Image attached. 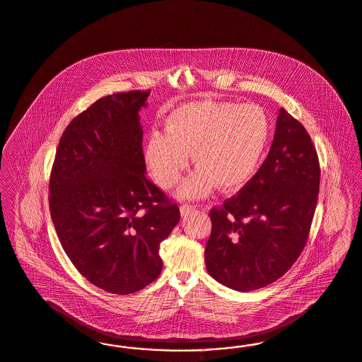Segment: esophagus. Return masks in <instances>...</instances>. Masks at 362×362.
I'll use <instances>...</instances> for the list:
<instances>
[{
    "label": "esophagus",
    "instance_id": "obj_1",
    "mask_svg": "<svg viewBox=\"0 0 362 362\" xmlns=\"http://www.w3.org/2000/svg\"><path fill=\"white\" fill-rule=\"evenodd\" d=\"M194 211H195V206H191V204H187V203L180 204V214H182V216H187V215L192 214Z\"/></svg>",
    "mask_w": 362,
    "mask_h": 362
}]
</instances>
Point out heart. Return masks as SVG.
I'll use <instances>...</instances> for the list:
<instances>
[{
    "instance_id": "heart-1",
    "label": "heart",
    "mask_w": 362,
    "mask_h": 362,
    "mask_svg": "<svg viewBox=\"0 0 362 362\" xmlns=\"http://www.w3.org/2000/svg\"><path fill=\"white\" fill-rule=\"evenodd\" d=\"M272 136V122L262 107L221 101H194L175 108L164 134H152L146 162L158 186H175L192 153L198 168L179 194L200 199L216 186L223 191L243 187L257 173Z\"/></svg>"
}]
</instances>
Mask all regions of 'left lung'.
<instances>
[{"mask_svg": "<svg viewBox=\"0 0 362 362\" xmlns=\"http://www.w3.org/2000/svg\"><path fill=\"white\" fill-rule=\"evenodd\" d=\"M320 162L305 127L285 108L258 173L210 211L204 250L209 274L238 291L273 284L298 259L320 191Z\"/></svg>", "mask_w": 362, "mask_h": 362, "instance_id": "left-lung-1", "label": "left lung"}]
</instances>
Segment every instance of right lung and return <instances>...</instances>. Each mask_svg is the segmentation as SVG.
Listing matches in <instances>:
<instances>
[{
    "mask_svg": "<svg viewBox=\"0 0 362 362\" xmlns=\"http://www.w3.org/2000/svg\"><path fill=\"white\" fill-rule=\"evenodd\" d=\"M150 92L113 93L77 115L50 173V216L64 251L90 284L120 296L162 273L160 242L180 219L146 176L139 111Z\"/></svg>",
    "mask_w": 362,
    "mask_h": 362,
    "instance_id": "add662e5",
    "label": "right lung"
}]
</instances>
